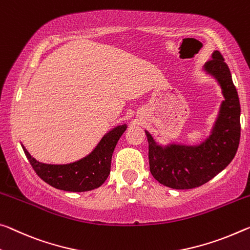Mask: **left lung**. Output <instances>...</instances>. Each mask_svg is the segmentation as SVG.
Returning <instances> with one entry per match:
<instances>
[{
	"label": "left lung",
	"instance_id": "8db88e82",
	"mask_svg": "<svg viewBox=\"0 0 250 250\" xmlns=\"http://www.w3.org/2000/svg\"><path fill=\"white\" fill-rule=\"evenodd\" d=\"M203 71L218 83L224 97L210 134L198 145L170 142L164 146L146 130L150 171L161 185L172 189H192L211 180L230 164L239 146V98L219 51H213Z\"/></svg>",
	"mask_w": 250,
	"mask_h": 250
}]
</instances>
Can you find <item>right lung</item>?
<instances>
[{"label": "right lung", "instance_id": "add662e5", "mask_svg": "<svg viewBox=\"0 0 250 250\" xmlns=\"http://www.w3.org/2000/svg\"><path fill=\"white\" fill-rule=\"evenodd\" d=\"M125 130V124L114 126L101 138L88 156L66 165L43 164L21 146L34 171L46 184L64 191H89L100 187L109 177L112 153Z\"/></svg>", "mask_w": 250, "mask_h": 250}]
</instances>
